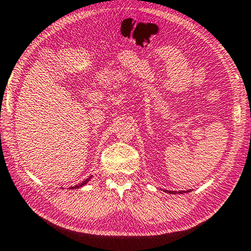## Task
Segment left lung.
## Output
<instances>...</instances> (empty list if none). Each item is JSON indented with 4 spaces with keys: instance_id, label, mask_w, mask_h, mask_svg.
Masks as SVG:
<instances>
[{
    "instance_id": "obj_1",
    "label": "left lung",
    "mask_w": 251,
    "mask_h": 251,
    "mask_svg": "<svg viewBox=\"0 0 251 251\" xmlns=\"http://www.w3.org/2000/svg\"><path fill=\"white\" fill-rule=\"evenodd\" d=\"M165 192H168V193H171V194H176L177 192L176 191H169V190H165ZM186 191H178V193H185ZM188 192H190V191H188Z\"/></svg>"
}]
</instances>
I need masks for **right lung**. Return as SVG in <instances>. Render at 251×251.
Returning a JSON list of instances; mask_svg holds the SVG:
<instances>
[{"label":"right lung","mask_w":251,"mask_h":251,"mask_svg":"<svg viewBox=\"0 0 251 251\" xmlns=\"http://www.w3.org/2000/svg\"><path fill=\"white\" fill-rule=\"evenodd\" d=\"M89 180H90V177H89V178H86V180H85V181H82L81 183H79V184H78V185L71 186V188H70V189H78V188H81V186H82V185H85V184H86V183H87V182H88Z\"/></svg>","instance_id":"1"}]
</instances>
